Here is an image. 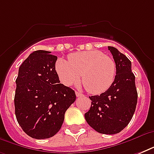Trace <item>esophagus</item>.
I'll list each match as a JSON object with an SVG mask.
<instances>
[{"label": "esophagus", "instance_id": "obj_1", "mask_svg": "<svg viewBox=\"0 0 154 154\" xmlns=\"http://www.w3.org/2000/svg\"><path fill=\"white\" fill-rule=\"evenodd\" d=\"M75 94H76V96H77V97H82V96H84V95H83V94H81V93H79V92H77V91H76V93H75Z\"/></svg>", "mask_w": 154, "mask_h": 154}]
</instances>
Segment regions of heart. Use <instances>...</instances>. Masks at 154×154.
<instances>
[{"mask_svg": "<svg viewBox=\"0 0 154 154\" xmlns=\"http://www.w3.org/2000/svg\"><path fill=\"white\" fill-rule=\"evenodd\" d=\"M67 60L60 58L55 65L56 72L66 86L82 82L90 94H101L112 85L116 74L114 60L100 50L77 52L70 54Z\"/></svg>", "mask_w": 154, "mask_h": 154, "instance_id": "1", "label": "heart"}]
</instances>
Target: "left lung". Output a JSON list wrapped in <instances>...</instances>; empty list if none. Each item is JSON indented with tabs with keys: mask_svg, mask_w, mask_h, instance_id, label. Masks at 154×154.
Segmentation results:
<instances>
[{
	"mask_svg": "<svg viewBox=\"0 0 154 154\" xmlns=\"http://www.w3.org/2000/svg\"><path fill=\"white\" fill-rule=\"evenodd\" d=\"M116 64V76L109 89L89 97L91 107L85 113L87 123L103 134H118L128 125L136 109L137 92L131 61L116 48L108 46Z\"/></svg>",
	"mask_w": 154,
	"mask_h": 154,
	"instance_id": "1",
	"label": "left lung"
}]
</instances>
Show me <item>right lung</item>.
I'll use <instances>...</instances> for the list:
<instances>
[{"instance_id": "add662e5", "label": "right lung", "mask_w": 154, "mask_h": 154, "mask_svg": "<svg viewBox=\"0 0 154 154\" xmlns=\"http://www.w3.org/2000/svg\"><path fill=\"white\" fill-rule=\"evenodd\" d=\"M37 50L19 68L16 80L15 114L23 131L35 139L57 133L65 111L76 100L74 90L60 84L55 69L57 56Z\"/></svg>"}]
</instances>
